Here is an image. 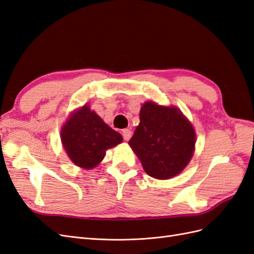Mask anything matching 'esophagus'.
<instances>
[{"instance_id":"obj_1","label":"esophagus","mask_w":254,"mask_h":254,"mask_svg":"<svg viewBox=\"0 0 254 254\" xmlns=\"http://www.w3.org/2000/svg\"><path fill=\"white\" fill-rule=\"evenodd\" d=\"M131 130L130 129H123L122 130V134H123V137H124L125 141H129L130 137H131Z\"/></svg>"}]
</instances>
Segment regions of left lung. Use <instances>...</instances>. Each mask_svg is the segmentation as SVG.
<instances>
[{"instance_id": "left-lung-1", "label": "left lung", "mask_w": 254, "mask_h": 254, "mask_svg": "<svg viewBox=\"0 0 254 254\" xmlns=\"http://www.w3.org/2000/svg\"><path fill=\"white\" fill-rule=\"evenodd\" d=\"M196 133L180 109L146 102L129 145L146 174L165 180L179 175L194 155Z\"/></svg>"}]
</instances>
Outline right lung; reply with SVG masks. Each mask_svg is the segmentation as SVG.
<instances>
[{
    "label": "right lung",
    "instance_id": "obj_1",
    "mask_svg": "<svg viewBox=\"0 0 254 254\" xmlns=\"http://www.w3.org/2000/svg\"><path fill=\"white\" fill-rule=\"evenodd\" d=\"M60 137L67 157L84 170L96 167L105 158L106 150L123 141L122 135L87 104L68 115L61 127Z\"/></svg>",
    "mask_w": 254,
    "mask_h": 254
}]
</instances>
